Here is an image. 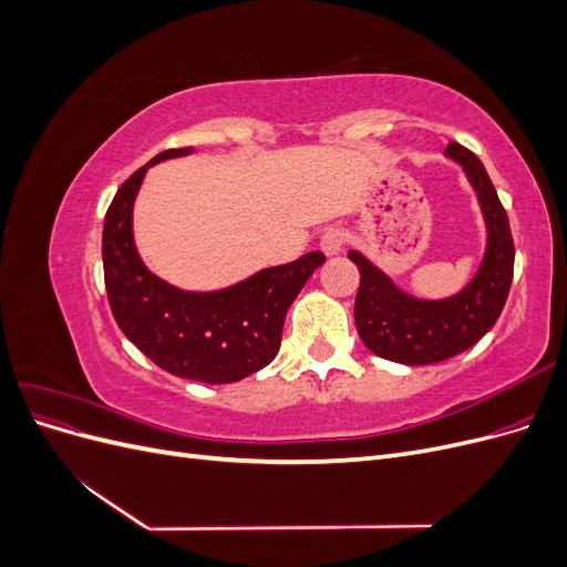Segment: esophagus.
<instances>
[{
	"instance_id": "1",
	"label": "esophagus",
	"mask_w": 567,
	"mask_h": 567,
	"mask_svg": "<svg viewBox=\"0 0 567 567\" xmlns=\"http://www.w3.org/2000/svg\"><path fill=\"white\" fill-rule=\"evenodd\" d=\"M346 231L338 229V227H329L323 234H321V241H319V248L326 252V255H338L342 250V246H346Z\"/></svg>"
}]
</instances>
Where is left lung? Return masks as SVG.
Here are the masks:
<instances>
[{
    "instance_id": "left-lung-1",
    "label": "left lung",
    "mask_w": 567,
    "mask_h": 567,
    "mask_svg": "<svg viewBox=\"0 0 567 567\" xmlns=\"http://www.w3.org/2000/svg\"><path fill=\"white\" fill-rule=\"evenodd\" d=\"M444 153L463 167L485 215L487 250L473 281L452 298L419 300L394 286L362 252H348L362 277L354 300L359 338L373 354L409 367L444 362L473 348L499 319L513 281L516 248L485 165L456 142H450Z\"/></svg>"
}]
</instances>
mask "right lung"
<instances>
[{"label": "right lung", "instance_id": "add662e5", "mask_svg": "<svg viewBox=\"0 0 567 567\" xmlns=\"http://www.w3.org/2000/svg\"><path fill=\"white\" fill-rule=\"evenodd\" d=\"M192 153L167 148L117 188L104 219V279L113 317L153 364L179 379L236 383L267 367L279 352L284 319L321 252L269 267L213 293H192L151 274L134 248L132 208L151 165Z\"/></svg>", "mask_w": 567, "mask_h": 567}]
</instances>
